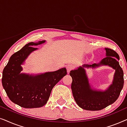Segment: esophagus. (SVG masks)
Masks as SVG:
<instances>
[{"instance_id": "obj_1", "label": "esophagus", "mask_w": 127, "mask_h": 127, "mask_svg": "<svg viewBox=\"0 0 127 127\" xmlns=\"http://www.w3.org/2000/svg\"><path fill=\"white\" fill-rule=\"evenodd\" d=\"M73 65H72V64H69V65H67L66 66V69H67V73H69V72L72 70V69H73Z\"/></svg>"}]
</instances>
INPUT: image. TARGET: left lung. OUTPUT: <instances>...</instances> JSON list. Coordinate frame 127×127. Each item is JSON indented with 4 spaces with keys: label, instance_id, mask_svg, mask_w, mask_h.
Here are the masks:
<instances>
[{
    "label": "left lung",
    "instance_id": "8db88e82",
    "mask_svg": "<svg viewBox=\"0 0 127 127\" xmlns=\"http://www.w3.org/2000/svg\"><path fill=\"white\" fill-rule=\"evenodd\" d=\"M106 57L98 64H84L69 73L72 78L71 88L76 103L87 110H100L113 103L124 86V73L120 66L119 55L114 50L105 48ZM108 65L115 70L112 83L106 90H97L90 84L84 68H95Z\"/></svg>",
    "mask_w": 127,
    "mask_h": 127
}]
</instances>
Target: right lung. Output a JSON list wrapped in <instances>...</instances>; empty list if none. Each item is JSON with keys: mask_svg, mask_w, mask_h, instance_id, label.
Returning <instances> with one entry per match:
<instances>
[{"mask_svg": "<svg viewBox=\"0 0 127 127\" xmlns=\"http://www.w3.org/2000/svg\"><path fill=\"white\" fill-rule=\"evenodd\" d=\"M45 42L46 40H42L28 43L11 55L3 69V88L13 103L24 108H36L46 105L52 89L67 74L65 67L37 74L21 73V65L32 52L38 50L34 46Z\"/></svg>", "mask_w": 127, "mask_h": 127, "instance_id": "right-lung-1", "label": "right lung"}]
</instances>
